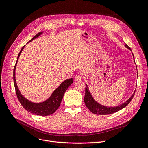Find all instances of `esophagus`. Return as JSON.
Masks as SVG:
<instances>
[{"instance_id":"1","label":"esophagus","mask_w":148,"mask_h":148,"mask_svg":"<svg viewBox=\"0 0 148 148\" xmlns=\"http://www.w3.org/2000/svg\"><path fill=\"white\" fill-rule=\"evenodd\" d=\"M82 79V75H79V74L76 75L75 77V79L76 80V81H80V80H81Z\"/></svg>"}]
</instances>
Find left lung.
Returning a JSON list of instances; mask_svg holds the SVG:
<instances>
[{"instance_id":"obj_1","label":"left lung","mask_w":148,"mask_h":148,"mask_svg":"<svg viewBox=\"0 0 148 148\" xmlns=\"http://www.w3.org/2000/svg\"><path fill=\"white\" fill-rule=\"evenodd\" d=\"M125 47L128 48L130 50H131L130 47L127 44H125ZM134 59V56H133ZM135 60V59H134ZM86 85V88H85V96L84 97V101L85 103V105L89 109L92 113L97 114V115H108L111 114L116 112L121 109H122L124 107H126L130 101L132 100L133 97L135 95V91L133 94V95L131 96L129 99H128L126 102H124L123 104L119 105L116 107H107L102 106L101 104H99V103H97L95 99H93L92 96H91L90 92L89 91V89L88 87V85L85 84Z\"/></svg>"}]
</instances>
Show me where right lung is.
<instances>
[{"mask_svg":"<svg viewBox=\"0 0 148 148\" xmlns=\"http://www.w3.org/2000/svg\"><path fill=\"white\" fill-rule=\"evenodd\" d=\"M42 33V32L38 33L36 35L34 36L29 42L33 41V39L38 38ZM25 46H24L21 49L19 54L18 56L17 60L15 65L14 69H13V82H14L16 95L18 97V99L20 101L21 106L23 107V108H25L26 110L33 114L42 116H46L52 114L55 112L58 108H59V107L60 105L61 101L62 100V98L64 97L65 92L70 85L72 84V83L73 82V79L70 78L65 80V81L64 82H62L60 86L53 92L51 96L49 97L47 100L43 102L34 103L26 99V98H25L22 96L21 94L20 93L18 88L15 79V68L16 66L17 61L18 60L20 53L22 50H23V48L25 47Z\"/></svg>","mask_w":148,"mask_h":148,"instance_id":"right-lung-1","label":"right lung"}]
</instances>
